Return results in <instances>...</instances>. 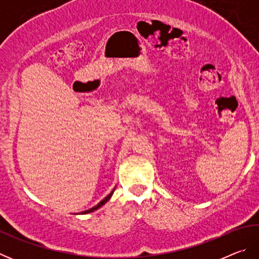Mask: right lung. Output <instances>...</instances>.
Here are the masks:
<instances>
[{
	"label": "right lung",
	"instance_id": "add662e5",
	"mask_svg": "<svg viewBox=\"0 0 259 259\" xmlns=\"http://www.w3.org/2000/svg\"><path fill=\"white\" fill-rule=\"evenodd\" d=\"M113 192H114V190L111 192V193H109V194L106 196V198H105L104 200H102V201H100V202L97 204V205H95V207L94 208H91V209H89V210H85V211H83L82 213H88V212H93L94 211V210H97L98 208H100V207H102V205L104 204V203H106L107 202V201L109 200V199H111V196H112V194H113Z\"/></svg>",
	"mask_w": 259,
	"mask_h": 259
}]
</instances>
